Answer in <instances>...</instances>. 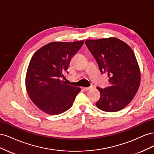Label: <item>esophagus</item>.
Wrapping results in <instances>:
<instances>
[{
    "label": "esophagus",
    "mask_w": 154,
    "mask_h": 154,
    "mask_svg": "<svg viewBox=\"0 0 154 154\" xmlns=\"http://www.w3.org/2000/svg\"><path fill=\"white\" fill-rule=\"evenodd\" d=\"M92 88V87H83V89L85 90V91H88V90H90Z\"/></svg>",
    "instance_id": "esophagus-1"
}]
</instances>
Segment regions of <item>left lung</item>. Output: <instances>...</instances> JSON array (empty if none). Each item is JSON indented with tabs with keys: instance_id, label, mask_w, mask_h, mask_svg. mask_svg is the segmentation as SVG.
<instances>
[{
	"instance_id": "left-lung-1",
	"label": "left lung",
	"mask_w": 154,
	"mask_h": 154,
	"mask_svg": "<svg viewBox=\"0 0 154 154\" xmlns=\"http://www.w3.org/2000/svg\"><path fill=\"white\" fill-rule=\"evenodd\" d=\"M85 44L96 60L101 72L106 73L109 86L97 87L100 92L96 103L99 109L118 112L133 100L141 82V71L130 46L115 37L86 40Z\"/></svg>"
}]
</instances>
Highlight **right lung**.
<instances>
[{
    "mask_svg": "<svg viewBox=\"0 0 154 154\" xmlns=\"http://www.w3.org/2000/svg\"><path fill=\"white\" fill-rule=\"evenodd\" d=\"M84 41L53 42L36 51L26 75V88L30 99L44 112L57 115L73 105L80 87L67 85L61 80L72 58Z\"/></svg>",
    "mask_w": 154,
    "mask_h": 154,
    "instance_id": "1",
    "label": "right lung"
}]
</instances>
